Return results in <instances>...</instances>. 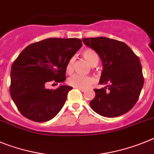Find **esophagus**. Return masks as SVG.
Returning <instances> with one entry per match:
<instances>
[{"instance_id": "esophagus-1", "label": "esophagus", "mask_w": 154, "mask_h": 154, "mask_svg": "<svg viewBox=\"0 0 154 154\" xmlns=\"http://www.w3.org/2000/svg\"><path fill=\"white\" fill-rule=\"evenodd\" d=\"M76 88H77V89H78V90H80L81 92H84V91H85V89H84V88H80V87H76Z\"/></svg>"}]
</instances>
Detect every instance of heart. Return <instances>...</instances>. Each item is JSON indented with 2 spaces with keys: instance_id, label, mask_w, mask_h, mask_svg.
Wrapping results in <instances>:
<instances>
[{
  "instance_id": "heart-1",
  "label": "heart",
  "mask_w": 154,
  "mask_h": 154,
  "mask_svg": "<svg viewBox=\"0 0 154 154\" xmlns=\"http://www.w3.org/2000/svg\"><path fill=\"white\" fill-rule=\"evenodd\" d=\"M83 57L86 60V61L91 65V67H95L98 64L100 61V56L96 51L91 48H87L84 50L82 53ZM75 59L74 57H71L68 60L66 66V70L67 73L70 74L74 70V65ZM95 80L91 77H84V76L79 75V74H75L72 76L68 80V83L70 85L75 87H80V88H88L91 85L94 84Z\"/></svg>"
}]
</instances>
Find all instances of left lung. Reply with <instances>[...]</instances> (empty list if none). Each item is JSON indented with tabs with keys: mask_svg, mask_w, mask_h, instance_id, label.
<instances>
[{
	"mask_svg": "<svg viewBox=\"0 0 154 154\" xmlns=\"http://www.w3.org/2000/svg\"><path fill=\"white\" fill-rule=\"evenodd\" d=\"M82 41L99 54L103 67L100 84L106 85L94 89L96 95L91 107L106 117L127 113L137 103L144 83L139 57L125 43L117 40L99 37Z\"/></svg>",
	"mask_w": 154,
	"mask_h": 154,
	"instance_id": "left-lung-1",
	"label": "left lung"
}]
</instances>
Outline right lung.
I'll list each match as a JSON object with an SVG mask.
<instances>
[{"instance_id":"obj_1","label":"right lung","mask_w":154,"mask_h":154,"mask_svg":"<svg viewBox=\"0 0 154 154\" xmlns=\"http://www.w3.org/2000/svg\"><path fill=\"white\" fill-rule=\"evenodd\" d=\"M81 47L77 38H48L30 44L19 54L11 70L10 94L23 116L46 122L60 112L73 87L50 90L46 86L66 80L67 62Z\"/></svg>"}]
</instances>
